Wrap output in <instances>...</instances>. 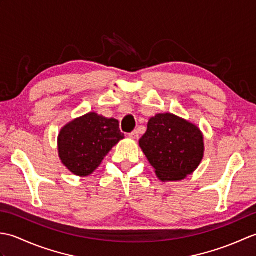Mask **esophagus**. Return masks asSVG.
Listing matches in <instances>:
<instances>
[{
  "mask_svg": "<svg viewBox=\"0 0 256 256\" xmlns=\"http://www.w3.org/2000/svg\"><path fill=\"white\" fill-rule=\"evenodd\" d=\"M128 136L131 138H133V140H136V138H138V132L136 131V130H134L133 132H131L128 134Z\"/></svg>",
  "mask_w": 256,
  "mask_h": 256,
  "instance_id": "34e87169",
  "label": "esophagus"
}]
</instances>
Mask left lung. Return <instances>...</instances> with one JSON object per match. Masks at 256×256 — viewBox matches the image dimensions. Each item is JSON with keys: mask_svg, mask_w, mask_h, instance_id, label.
<instances>
[{"mask_svg": "<svg viewBox=\"0 0 256 256\" xmlns=\"http://www.w3.org/2000/svg\"><path fill=\"white\" fill-rule=\"evenodd\" d=\"M140 146L162 182L190 175L199 166L204 150L200 130L170 113L150 120Z\"/></svg>", "mask_w": 256, "mask_h": 256, "instance_id": "1", "label": "left lung"}]
</instances>
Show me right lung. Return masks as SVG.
<instances>
[{
    "label": "right lung",
    "instance_id": "add662e5",
    "mask_svg": "<svg viewBox=\"0 0 256 256\" xmlns=\"http://www.w3.org/2000/svg\"><path fill=\"white\" fill-rule=\"evenodd\" d=\"M122 138L118 120L91 112L62 128L58 136L59 157L74 175L88 176Z\"/></svg>",
    "mask_w": 256,
    "mask_h": 256
}]
</instances>
